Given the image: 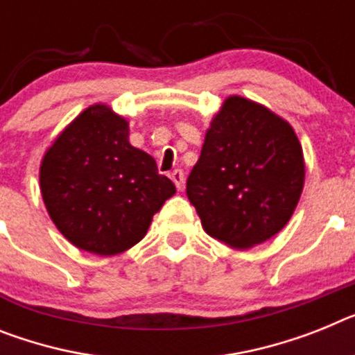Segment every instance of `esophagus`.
Masks as SVG:
<instances>
[{"label": "esophagus", "instance_id": "obj_1", "mask_svg": "<svg viewBox=\"0 0 355 355\" xmlns=\"http://www.w3.org/2000/svg\"><path fill=\"white\" fill-rule=\"evenodd\" d=\"M171 180L174 181L175 189H178V190H183L184 189V174H183V171H174V172H172Z\"/></svg>", "mask_w": 355, "mask_h": 355}]
</instances>
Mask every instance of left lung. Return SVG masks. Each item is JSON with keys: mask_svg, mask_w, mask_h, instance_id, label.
<instances>
[{"mask_svg": "<svg viewBox=\"0 0 355 355\" xmlns=\"http://www.w3.org/2000/svg\"><path fill=\"white\" fill-rule=\"evenodd\" d=\"M304 180L293 127L264 105L228 96L205 136L187 196L210 237L246 250L289 223Z\"/></svg>", "mask_w": 355, "mask_h": 355, "instance_id": "8db88e82", "label": "left lung"}]
</instances>
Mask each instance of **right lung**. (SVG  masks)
I'll use <instances>...</instances> for the list:
<instances>
[{"instance_id":"1","label":"right lung","mask_w":355,"mask_h":355,"mask_svg":"<svg viewBox=\"0 0 355 355\" xmlns=\"http://www.w3.org/2000/svg\"><path fill=\"white\" fill-rule=\"evenodd\" d=\"M51 220L78 250L111 257L147 233L175 193L153 156L129 144V123L95 104L78 114L46 150L39 172Z\"/></svg>"}]
</instances>
